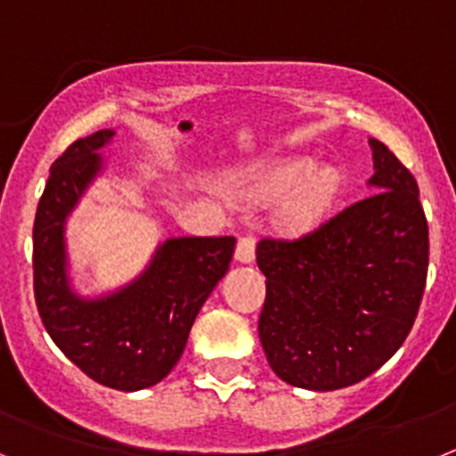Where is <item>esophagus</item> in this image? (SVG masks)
Wrapping results in <instances>:
<instances>
[{
  "mask_svg": "<svg viewBox=\"0 0 456 456\" xmlns=\"http://www.w3.org/2000/svg\"><path fill=\"white\" fill-rule=\"evenodd\" d=\"M254 254H256V238L252 233H245V236L238 238L236 261H240V264H252Z\"/></svg>",
  "mask_w": 456,
  "mask_h": 456,
  "instance_id": "34e87169",
  "label": "esophagus"
}]
</instances>
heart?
<instances>
[{"label":"heart","instance_id":"b5f03b06","mask_svg":"<svg viewBox=\"0 0 456 456\" xmlns=\"http://www.w3.org/2000/svg\"><path fill=\"white\" fill-rule=\"evenodd\" d=\"M254 179L265 191H284L293 186L289 207L293 218L302 223L318 218L336 198L340 186L336 170L325 166H311L305 159L261 167L254 172Z\"/></svg>","mask_w":456,"mask_h":456}]
</instances>
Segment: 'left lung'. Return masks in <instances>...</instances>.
Returning a JSON list of instances; mask_svg holds the SVG:
<instances>
[{
    "label": "left lung",
    "mask_w": 456,
    "mask_h": 456,
    "mask_svg": "<svg viewBox=\"0 0 456 456\" xmlns=\"http://www.w3.org/2000/svg\"><path fill=\"white\" fill-rule=\"evenodd\" d=\"M370 198L305 236L264 238L258 338L279 379L336 391L366 379L400 350L428 281L429 229L411 172L370 138Z\"/></svg>",
    "instance_id": "left-lung-1"
}]
</instances>
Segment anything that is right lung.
<instances>
[{
	"label": "right lung",
	"mask_w": 456,
	"mask_h": 456,
	"mask_svg": "<svg viewBox=\"0 0 456 456\" xmlns=\"http://www.w3.org/2000/svg\"><path fill=\"white\" fill-rule=\"evenodd\" d=\"M116 136L95 131L49 167L34 223V293L47 334L90 379L118 391L154 387L186 347L200 309L229 270L233 236L167 238L131 284L102 297L69 286L65 223L104 167L100 150Z\"/></svg>",
	"instance_id": "add662e5"
}]
</instances>
